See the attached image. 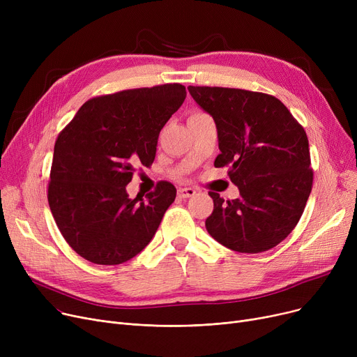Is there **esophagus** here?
<instances>
[{"mask_svg":"<svg viewBox=\"0 0 357 357\" xmlns=\"http://www.w3.org/2000/svg\"><path fill=\"white\" fill-rule=\"evenodd\" d=\"M197 194V190L195 188H191V186H188V188H179L178 190V195L181 198H191Z\"/></svg>","mask_w":357,"mask_h":357,"instance_id":"esophagus-1","label":"esophagus"}]
</instances>
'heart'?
Segmentation results:
<instances>
[{"label": "heart", "instance_id": "1", "mask_svg": "<svg viewBox=\"0 0 357 357\" xmlns=\"http://www.w3.org/2000/svg\"><path fill=\"white\" fill-rule=\"evenodd\" d=\"M194 114H199V112H194Z\"/></svg>", "mask_w": 357, "mask_h": 357}]
</instances>
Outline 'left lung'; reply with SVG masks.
I'll list each match as a JSON object with an SVG mask.
<instances>
[{
	"label": "left lung",
	"instance_id": "1",
	"mask_svg": "<svg viewBox=\"0 0 357 357\" xmlns=\"http://www.w3.org/2000/svg\"><path fill=\"white\" fill-rule=\"evenodd\" d=\"M213 117L220 155L240 197L224 202L210 192L205 227L222 246L260 253L279 245L301 218L312 186L310 146L289 109L268 93L236 88L188 86Z\"/></svg>",
	"mask_w": 357,
	"mask_h": 357
}]
</instances>
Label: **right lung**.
<instances>
[{
  "label": "right lung",
  "mask_w": 357,
  "mask_h": 357,
  "mask_svg": "<svg viewBox=\"0 0 357 357\" xmlns=\"http://www.w3.org/2000/svg\"><path fill=\"white\" fill-rule=\"evenodd\" d=\"M186 96L181 84L127 89L86 101L54 143L49 207L68 245L97 265H120L153 238L176 188L131 199L135 167L156 156L160 130Z\"/></svg>",
  "instance_id": "obj_1"
}]
</instances>
